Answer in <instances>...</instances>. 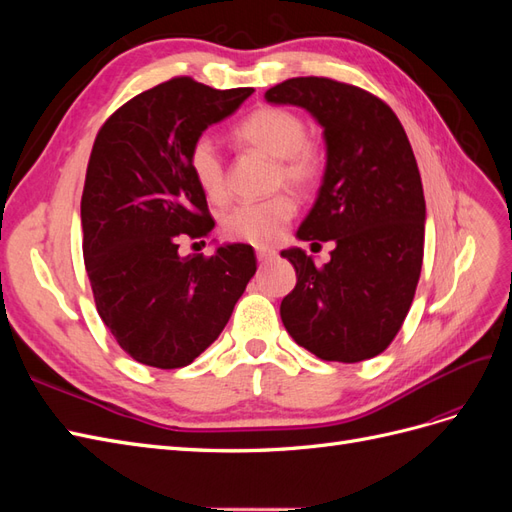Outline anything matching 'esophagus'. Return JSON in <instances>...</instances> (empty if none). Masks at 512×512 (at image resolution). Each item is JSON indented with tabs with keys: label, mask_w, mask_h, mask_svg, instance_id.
I'll list each match as a JSON object with an SVG mask.
<instances>
[{
	"label": "esophagus",
	"mask_w": 512,
	"mask_h": 512,
	"mask_svg": "<svg viewBox=\"0 0 512 512\" xmlns=\"http://www.w3.org/2000/svg\"><path fill=\"white\" fill-rule=\"evenodd\" d=\"M277 254H275V250H256V258L260 260V262H269V260H273Z\"/></svg>",
	"instance_id": "obj_1"
}]
</instances>
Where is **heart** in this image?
<instances>
[{
    "instance_id": "b5f03b06",
    "label": "heart",
    "mask_w": 512,
    "mask_h": 512,
    "mask_svg": "<svg viewBox=\"0 0 512 512\" xmlns=\"http://www.w3.org/2000/svg\"><path fill=\"white\" fill-rule=\"evenodd\" d=\"M235 141L247 149L265 153L275 160L271 173L273 188L307 192L320 177V153L307 141L305 121L280 106H260L232 130ZM190 170L211 203H222L228 196V179L222 153L209 136H200L190 149ZM297 213V205L288 194H275L265 200H250L232 207L222 220V228L230 239L271 245L282 237L286 224Z\"/></svg>"
}]
</instances>
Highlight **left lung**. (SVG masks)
Segmentation results:
<instances>
[{
    "label": "left lung",
    "instance_id": "obj_1",
    "mask_svg": "<svg viewBox=\"0 0 512 512\" xmlns=\"http://www.w3.org/2000/svg\"><path fill=\"white\" fill-rule=\"evenodd\" d=\"M265 100L305 108L327 145L318 198L297 237L333 241L335 250L324 267L301 247L282 252L297 271L280 307L284 327L322 361L371 359L404 324L423 265L425 196L408 136L380 98L322 76L288 79Z\"/></svg>",
    "mask_w": 512,
    "mask_h": 512
}]
</instances>
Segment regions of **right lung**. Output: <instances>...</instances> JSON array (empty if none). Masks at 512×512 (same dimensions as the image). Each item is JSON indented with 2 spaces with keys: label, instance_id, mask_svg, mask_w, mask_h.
<instances>
[{
  "label": "right lung",
  "instance_id": "1",
  "mask_svg": "<svg viewBox=\"0 0 512 512\" xmlns=\"http://www.w3.org/2000/svg\"><path fill=\"white\" fill-rule=\"evenodd\" d=\"M188 76L147 89L100 128L81 198L83 256L102 322L134 361L190 365L220 337L256 273L252 245L179 254L213 230L190 170L196 138L252 96Z\"/></svg>",
  "mask_w": 512,
  "mask_h": 512
}]
</instances>
